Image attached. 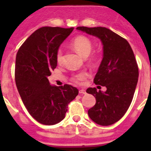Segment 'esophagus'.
<instances>
[{"label": "esophagus", "mask_w": 151, "mask_h": 151, "mask_svg": "<svg viewBox=\"0 0 151 151\" xmlns=\"http://www.w3.org/2000/svg\"><path fill=\"white\" fill-rule=\"evenodd\" d=\"M79 93H80V94H82V95L86 94V90H85V89H80V90H79Z\"/></svg>", "instance_id": "obj_1"}]
</instances>
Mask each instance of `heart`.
<instances>
[{"label": "heart", "instance_id": "heart-1", "mask_svg": "<svg viewBox=\"0 0 151 151\" xmlns=\"http://www.w3.org/2000/svg\"><path fill=\"white\" fill-rule=\"evenodd\" d=\"M71 46L78 54L81 55L84 58L88 56L92 49V41L85 36H78L75 37L71 42ZM55 59L58 63H61L63 61V52L60 49L57 51ZM86 78H87V74L84 72H81V73L73 75V80L76 82L80 83L85 80Z\"/></svg>", "mask_w": 151, "mask_h": 151}]
</instances>
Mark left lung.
<instances>
[{
    "mask_svg": "<svg viewBox=\"0 0 151 151\" xmlns=\"http://www.w3.org/2000/svg\"><path fill=\"white\" fill-rule=\"evenodd\" d=\"M77 29L100 39L103 55L96 85L105 86L106 92L88 88L96 103L88 114L96 124L107 126L119 121L129 109L138 82L139 70L133 51L129 42L106 27H78Z\"/></svg>",
    "mask_w": 151,
    "mask_h": 151,
    "instance_id": "left-lung-1",
    "label": "left lung"
}]
</instances>
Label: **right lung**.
Wrapping results in <instances>:
<instances>
[{"mask_svg": "<svg viewBox=\"0 0 151 151\" xmlns=\"http://www.w3.org/2000/svg\"><path fill=\"white\" fill-rule=\"evenodd\" d=\"M73 30V27H41L26 40L16 54V87L29 114L41 124L52 125L61 122L68 104L78 95L77 88L51 85L48 79L57 66L59 46Z\"/></svg>", "mask_w": 151, "mask_h": 151, "instance_id": "obj_1", "label": "right lung"}]
</instances>
